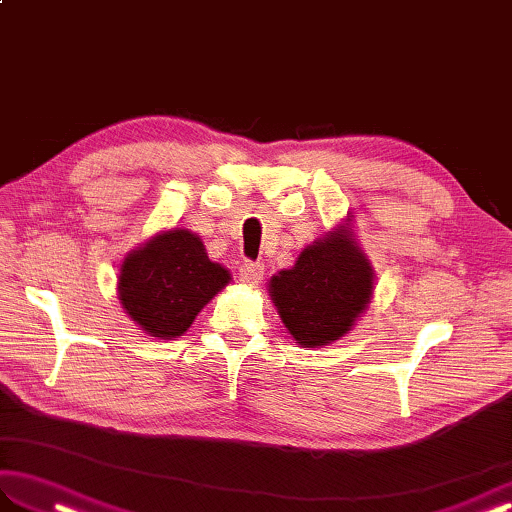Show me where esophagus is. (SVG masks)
I'll return each instance as SVG.
<instances>
[{"instance_id": "1", "label": "esophagus", "mask_w": 512, "mask_h": 512, "mask_svg": "<svg viewBox=\"0 0 512 512\" xmlns=\"http://www.w3.org/2000/svg\"><path fill=\"white\" fill-rule=\"evenodd\" d=\"M262 279H264V266L262 264L244 262L242 266H239V281H242V284L257 286Z\"/></svg>"}]
</instances>
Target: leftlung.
Instances as JSON below:
<instances>
[{
    "label": "left lung",
    "mask_w": 512,
    "mask_h": 512,
    "mask_svg": "<svg viewBox=\"0 0 512 512\" xmlns=\"http://www.w3.org/2000/svg\"><path fill=\"white\" fill-rule=\"evenodd\" d=\"M354 215L301 250L292 268L268 281L284 328L301 347L343 339L374 299V268L358 246Z\"/></svg>",
    "instance_id": "1"
}]
</instances>
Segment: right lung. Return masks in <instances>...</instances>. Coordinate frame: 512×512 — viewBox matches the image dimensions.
<instances>
[{"instance_id": "1", "label": "right lung", "mask_w": 512, "mask_h": 512, "mask_svg": "<svg viewBox=\"0 0 512 512\" xmlns=\"http://www.w3.org/2000/svg\"><path fill=\"white\" fill-rule=\"evenodd\" d=\"M231 279L222 264L211 262L198 233L167 228L125 255L116 295L140 330L173 341Z\"/></svg>"}]
</instances>
